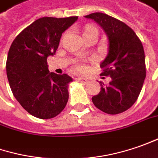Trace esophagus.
Here are the masks:
<instances>
[{
    "label": "esophagus",
    "instance_id": "obj_1",
    "mask_svg": "<svg viewBox=\"0 0 158 158\" xmlns=\"http://www.w3.org/2000/svg\"><path fill=\"white\" fill-rule=\"evenodd\" d=\"M78 80H79V82L83 83V84H86V83H88V79H85V78H82V77H79V78H78Z\"/></svg>",
    "mask_w": 158,
    "mask_h": 158
}]
</instances>
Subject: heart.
I'll return each instance as SVG.
<instances>
[{
	"label": "heart",
	"mask_w": 158,
	"mask_h": 158,
	"mask_svg": "<svg viewBox=\"0 0 158 158\" xmlns=\"http://www.w3.org/2000/svg\"><path fill=\"white\" fill-rule=\"evenodd\" d=\"M91 29H95V28H94V27H92V26H89V27H87V28H86L85 31L88 30H91ZM79 70H81V71H82V70H85V66L83 65V64H80V65H79Z\"/></svg>",
	"instance_id": "1"
}]
</instances>
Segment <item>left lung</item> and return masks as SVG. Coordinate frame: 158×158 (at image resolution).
<instances>
[{
  "label": "left lung",
  "mask_w": 158,
  "mask_h": 158,
  "mask_svg": "<svg viewBox=\"0 0 158 158\" xmlns=\"http://www.w3.org/2000/svg\"><path fill=\"white\" fill-rule=\"evenodd\" d=\"M105 31L108 53L101 63L102 76H109L107 85L101 84V92L92 98L94 106L109 114L128 110L136 101L146 77L145 55L138 36L124 23L103 13L85 16Z\"/></svg>",
  "instance_id": "1"
}]
</instances>
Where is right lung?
I'll list each match as a JSON object with an SVG mask.
<instances>
[{
    "mask_svg": "<svg viewBox=\"0 0 158 158\" xmlns=\"http://www.w3.org/2000/svg\"><path fill=\"white\" fill-rule=\"evenodd\" d=\"M77 20L78 16L35 20L15 38L8 51L6 70L11 91L36 118H53L66 106L73 79L50 73L47 57L55 55L62 33Z\"/></svg>",
    "mask_w": 158,
    "mask_h": 158,
    "instance_id": "add662e5",
    "label": "right lung"
}]
</instances>
